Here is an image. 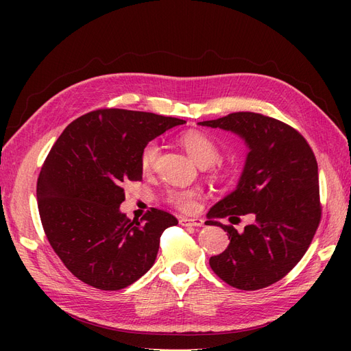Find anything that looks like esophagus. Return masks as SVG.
Masks as SVG:
<instances>
[{"label": "esophagus", "instance_id": "esophagus-1", "mask_svg": "<svg viewBox=\"0 0 351 351\" xmlns=\"http://www.w3.org/2000/svg\"><path fill=\"white\" fill-rule=\"evenodd\" d=\"M180 224L184 227H204L202 218H180Z\"/></svg>", "mask_w": 351, "mask_h": 351}]
</instances>
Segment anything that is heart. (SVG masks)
I'll list each match as a JSON object with an SVG mask.
<instances>
[{
  "mask_svg": "<svg viewBox=\"0 0 351 351\" xmlns=\"http://www.w3.org/2000/svg\"><path fill=\"white\" fill-rule=\"evenodd\" d=\"M180 143L184 146L187 154L200 167H209L219 158V147L217 142L204 132L187 130L180 136ZM159 154V145L152 141L147 143L141 155V165L145 171L154 168ZM200 196L199 190H169L168 202L182 210H193L196 208V199Z\"/></svg>",
  "mask_w": 351,
  "mask_h": 351,
  "instance_id": "1",
  "label": "heart"
}]
</instances>
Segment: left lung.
I'll use <instances>...</instances> for the list:
<instances>
[{"label": "left lung", "mask_w": 351, "mask_h": 351, "mask_svg": "<svg viewBox=\"0 0 351 351\" xmlns=\"http://www.w3.org/2000/svg\"><path fill=\"white\" fill-rule=\"evenodd\" d=\"M199 125L237 134L247 156L236 189L208 212L228 247L209 259L218 277L239 290H259L280 281L303 258L321 221L316 158L304 137L256 112H232ZM252 213L255 222L239 233L217 217Z\"/></svg>", "instance_id": "1"}]
</instances>
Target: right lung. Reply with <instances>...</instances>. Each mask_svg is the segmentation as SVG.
Returning <instances> with one entry per match:
<instances>
[{"label": "right lung", "mask_w": 351, "mask_h": 351, "mask_svg": "<svg viewBox=\"0 0 351 351\" xmlns=\"http://www.w3.org/2000/svg\"><path fill=\"white\" fill-rule=\"evenodd\" d=\"M184 123L110 108L79 117L61 133L42 165L36 196L47 239L74 277L112 291L152 268L159 237L178 221L155 208L129 219L120 210L123 186L142 178L143 147Z\"/></svg>", "instance_id": "right-lung-1"}]
</instances>
